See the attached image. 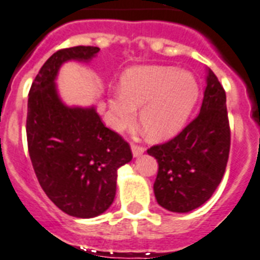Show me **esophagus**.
Listing matches in <instances>:
<instances>
[{
	"label": "esophagus",
	"mask_w": 260,
	"mask_h": 260,
	"mask_svg": "<svg viewBox=\"0 0 260 260\" xmlns=\"http://www.w3.org/2000/svg\"><path fill=\"white\" fill-rule=\"evenodd\" d=\"M132 151H133V155H134V157H138V156H141V155L143 154V152H145V148L141 147V146L134 145V143H133V145H132Z\"/></svg>",
	"instance_id": "esophagus-1"
}]
</instances>
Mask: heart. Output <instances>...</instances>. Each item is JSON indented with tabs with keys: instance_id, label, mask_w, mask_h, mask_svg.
Segmentation results:
<instances>
[{
	"instance_id": "b5f03b06",
	"label": "heart",
	"mask_w": 260,
	"mask_h": 260,
	"mask_svg": "<svg viewBox=\"0 0 260 260\" xmlns=\"http://www.w3.org/2000/svg\"><path fill=\"white\" fill-rule=\"evenodd\" d=\"M121 90L108 99L109 123L121 132L139 112L142 130L151 141H166L180 132L199 99V84L188 71L170 66H139L126 71Z\"/></svg>"
}]
</instances>
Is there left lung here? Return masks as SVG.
I'll list each match as a JSON object with an SVG mask.
<instances>
[{
  "label": "left lung",
  "instance_id": "8db88e82",
  "mask_svg": "<svg viewBox=\"0 0 260 260\" xmlns=\"http://www.w3.org/2000/svg\"><path fill=\"white\" fill-rule=\"evenodd\" d=\"M200 114L180 134L147 150L156 159L154 193L157 204L174 213H188L212 197L229 159L230 128L226 93L212 70Z\"/></svg>",
  "mask_w": 260,
  "mask_h": 260
}]
</instances>
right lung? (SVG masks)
<instances>
[{
    "label": "right lung",
    "instance_id": "add662e5",
    "mask_svg": "<svg viewBox=\"0 0 260 260\" xmlns=\"http://www.w3.org/2000/svg\"><path fill=\"white\" fill-rule=\"evenodd\" d=\"M99 47L56 51L43 64L28 93V154L38 181L60 210L93 218L115 197L117 172L133 159L127 142L105 127L94 106H70L57 92L56 77L67 61L89 63Z\"/></svg>",
    "mask_w": 260,
    "mask_h": 260
}]
</instances>
